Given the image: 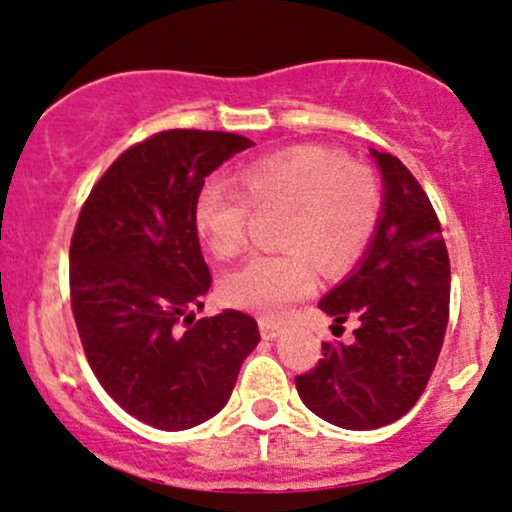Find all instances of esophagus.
Instances as JSON below:
<instances>
[{
    "label": "esophagus",
    "instance_id": "1",
    "mask_svg": "<svg viewBox=\"0 0 512 512\" xmlns=\"http://www.w3.org/2000/svg\"><path fill=\"white\" fill-rule=\"evenodd\" d=\"M258 328H261L263 340H275V338H278V335L282 333L280 323L270 321V318H261V321H258Z\"/></svg>",
    "mask_w": 512,
    "mask_h": 512
}]
</instances>
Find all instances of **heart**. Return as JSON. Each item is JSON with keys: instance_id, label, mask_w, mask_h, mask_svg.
I'll use <instances>...</instances> for the list:
<instances>
[{"instance_id": "heart-1", "label": "heart", "mask_w": 512, "mask_h": 512, "mask_svg": "<svg viewBox=\"0 0 512 512\" xmlns=\"http://www.w3.org/2000/svg\"><path fill=\"white\" fill-rule=\"evenodd\" d=\"M239 191L208 182L194 206L196 230L218 258H234L249 244L256 210L278 213L280 246L273 256H254L225 275L227 304L261 316L282 318L316 290V264L338 275L364 254L381 220V184L364 162L340 150L302 143L263 155L242 170Z\"/></svg>"}]
</instances>
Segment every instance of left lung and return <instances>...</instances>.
<instances>
[{
	"mask_svg": "<svg viewBox=\"0 0 512 512\" xmlns=\"http://www.w3.org/2000/svg\"><path fill=\"white\" fill-rule=\"evenodd\" d=\"M383 174V215L364 261L321 299L354 340L323 342V359L297 376L299 398L326 422L369 431L398 422L424 393L446 338L450 258L422 184L390 153L371 148Z\"/></svg>",
	"mask_w": 512,
	"mask_h": 512,
	"instance_id": "obj_1",
	"label": "left lung"
}]
</instances>
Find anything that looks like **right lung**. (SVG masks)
I'll return each instance as SVG.
<instances>
[{
    "mask_svg": "<svg viewBox=\"0 0 512 512\" xmlns=\"http://www.w3.org/2000/svg\"><path fill=\"white\" fill-rule=\"evenodd\" d=\"M254 146L227 131L170 129L126 148L78 213L69 249L71 311L100 386L138 422L203 424L230 400L261 340L256 318H194L210 270L194 206L213 170Z\"/></svg>",
    "mask_w": 512,
    "mask_h": 512,
    "instance_id": "obj_1",
    "label": "right lung"
}]
</instances>
